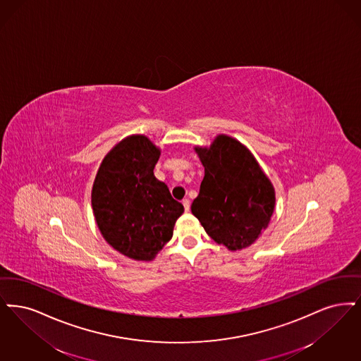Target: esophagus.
<instances>
[{
	"instance_id": "34e87169",
	"label": "esophagus",
	"mask_w": 361,
	"mask_h": 361,
	"mask_svg": "<svg viewBox=\"0 0 361 361\" xmlns=\"http://www.w3.org/2000/svg\"><path fill=\"white\" fill-rule=\"evenodd\" d=\"M182 204L185 206V210L188 212V210H190V200H188V198H185V200L182 201Z\"/></svg>"
}]
</instances>
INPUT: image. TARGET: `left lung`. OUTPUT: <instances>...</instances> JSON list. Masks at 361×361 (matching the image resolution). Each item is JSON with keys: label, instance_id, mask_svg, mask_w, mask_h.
Listing matches in <instances>:
<instances>
[{"label": "left lung", "instance_id": "1", "mask_svg": "<svg viewBox=\"0 0 361 361\" xmlns=\"http://www.w3.org/2000/svg\"><path fill=\"white\" fill-rule=\"evenodd\" d=\"M204 176L191 212L206 233L231 251L250 247L266 229L275 191L251 152L220 135L210 148H195Z\"/></svg>", "mask_w": 361, "mask_h": 361}]
</instances>
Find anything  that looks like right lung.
Instances as JSON below:
<instances>
[{"instance_id": "obj_1", "label": "right lung", "mask_w": 361, "mask_h": 361, "mask_svg": "<svg viewBox=\"0 0 361 361\" xmlns=\"http://www.w3.org/2000/svg\"><path fill=\"white\" fill-rule=\"evenodd\" d=\"M160 151L142 135L120 141L102 160L92 191L97 225L116 251L152 260L185 212L154 175Z\"/></svg>"}]
</instances>
